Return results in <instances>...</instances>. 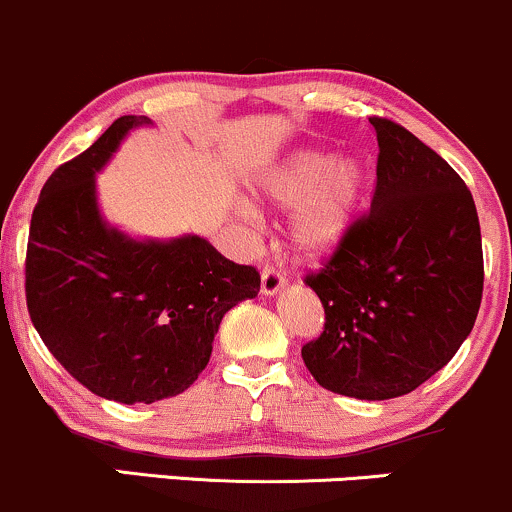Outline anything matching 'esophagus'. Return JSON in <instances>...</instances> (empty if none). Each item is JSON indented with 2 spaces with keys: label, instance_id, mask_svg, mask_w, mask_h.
Here are the masks:
<instances>
[{
  "label": "esophagus",
  "instance_id": "obj_1",
  "mask_svg": "<svg viewBox=\"0 0 512 512\" xmlns=\"http://www.w3.org/2000/svg\"><path fill=\"white\" fill-rule=\"evenodd\" d=\"M284 276L276 272L274 267H264L262 269V281H260V291L262 296H276L281 289H284Z\"/></svg>",
  "mask_w": 512,
  "mask_h": 512
}]
</instances>
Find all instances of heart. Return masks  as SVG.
<instances>
[{
    "instance_id": "heart-1",
    "label": "heart",
    "mask_w": 512,
    "mask_h": 512,
    "mask_svg": "<svg viewBox=\"0 0 512 512\" xmlns=\"http://www.w3.org/2000/svg\"><path fill=\"white\" fill-rule=\"evenodd\" d=\"M255 197L276 211H293L291 245L303 260H325L354 233L368 197V170L354 154L298 146L262 170L252 182ZM255 219L248 202L238 204Z\"/></svg>"
}]
</instances>
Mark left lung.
<instances>
[{
	"label": "left lung",
	"instance_id": "1",
	"mask_svg": "<svg viewBox=\"0 0 512 512\" xmlns=\"http://www.w3.org/2000/svg\"><path fill=\"white\" fill-rule=\"evenodd\" d=\"M378 185L366 219L305 284L325 332L303 361L344 397H402L436 375L472 332L484 289L472 192L409 129L370 117Z\"/></svg>",
	"mask_w": 512,
	"mask_h": 512
}]
</instances>
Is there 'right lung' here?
I'll return each mask as SVG.
<instances>
[{"label": "right lung", "instance_id": "right-lung-1", "mask_svg": "<svg viewBox=\"0 0 512 512\" xmlns=\"http://www.w3.org/2000/svg\"><path fill=\"white\" fill-rule=\"evenodd\" d=\"M144 115L115 120L50 175L33 209L26 303L50 354L93 395L151 404L207 368L223 315L255 298L260 274L207 238H134L105 221L96 173Z\"/></svg>", "mask_w": 512, "mask_h": 512}]
</instances>
